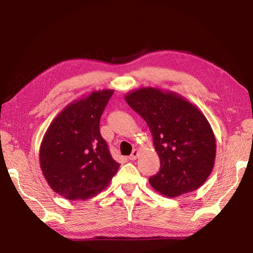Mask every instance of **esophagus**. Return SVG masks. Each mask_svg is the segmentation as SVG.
I'll list each match as a JSON object with an SVG mask.
<instances>
[{"instance_id":"1","label":"esophagus","mask_w":253,"mask_h":253,"mask_svg":"<svg viewBox=\"0 0 253 253\" xmlns=\"http://www.w3.org/2000/svg\"><path fill=\"white\" fill-rule=\"evenodd\" d=\"M138 154H139V153H138V150H133V152L131 153V155H129L128 156V159L129 160H135L137 157H138Z\"/></svg>"}]
</instances>
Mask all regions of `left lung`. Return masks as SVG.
Instances as JSON below:
<instances>
[{"mask_svg":"<svg viewBox=\"0 0 253 253\" xmlns=\"http://www.w3.org/2000/svg\"><path fill=\"white\" fill-rule=\"evenodd\" d=\"M126 101L147 122L160 158V169L149 178L157 192L177 197L200 188L213 170L216 142L204 114L172 91L143 87Z\"/></svg>","mask_w":253,"mask_h":253,"instance_id":"left-lung-1","label":"left lung"}]
</instances>
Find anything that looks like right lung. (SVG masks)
<instances>
[{"instance_id":"right-lung-1","label":"right lung","mask_w":253,"mask_h":253,"mask_svg":"<svg viewBox=\"0 0 253 253\" xmlns=\"http://www.w3.org/2000/svg\"><path fill=\"white\" fill-rule=\"evenodd\" d=\"M114 90L93 91L52 120L40 148V166L56 193L85 201L109 185L120 165L100 134L101 115Z\"/></svg>"}]
</instances>
